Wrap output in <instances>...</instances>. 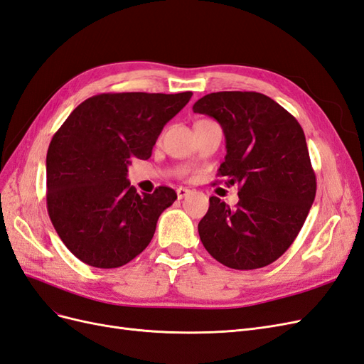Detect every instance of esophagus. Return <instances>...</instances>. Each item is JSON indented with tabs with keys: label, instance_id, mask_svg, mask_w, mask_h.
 I'll use <instances>...</instances> for the list:
<instances>
[{
	"label": "esophagus",
	"instance_id": "1",
	"mask_svg": "<svg viewBox=\"0 0 364 364\" xmlns=\"http://www.w3.org/2000/svg\"><path fill=\"white\" fill-rule=\"evenodd\" d=\"M176 193H178V199H183V197L190 193V190L183 188V186H179V188L176 190Z\"/></svg>",
	"mask_w": 364,
	"mask_h": 364
}]
</instances>
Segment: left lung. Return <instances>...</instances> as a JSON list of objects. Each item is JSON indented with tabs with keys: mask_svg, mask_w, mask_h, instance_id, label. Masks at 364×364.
Returning a JSON list of instances; mask_svg holds the SVG:
<instances>
[{
	"mask_svg": "<svg viewBox=\"0 0 364 364\" xmlns=\"http://www.w3.org/2000/svg\"><path fill=\"white\" fill-rule=\"evenodd\" d=\"M193 111L222 126L226 156L218 176L240 185L235 208L209 199L202 243L226 267H266L291 246L316 197L304 130L281 105L252 91L208 94Z\"/></svg>",
	"mask_w": 364,
	"mask_h": 364,
	"instance_id": "left-lung-1",
	"label": "left lung"
}]
</instances>
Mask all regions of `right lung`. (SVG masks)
Wrapping results in <instances>:
<instances>
[{
    "label": "right lung",
    "mask_w": 364,
    "mask_h": 364,
    "mask_svg": "<svg viewBox=\"0 0 364 364\" xmlns=\"http://www.w3.org/2000/svg\"><path fill=\"white\" fill-rule=\"evenodd\" d=\"M193 92H107L77 106L47 153V209L63 245L87 266L115 269L144 250L178 199L170 186L138 194L132 158L149 159L164 126Z\"/></svg>",
    "instance_id": "add662e5"
}]
</instances>
